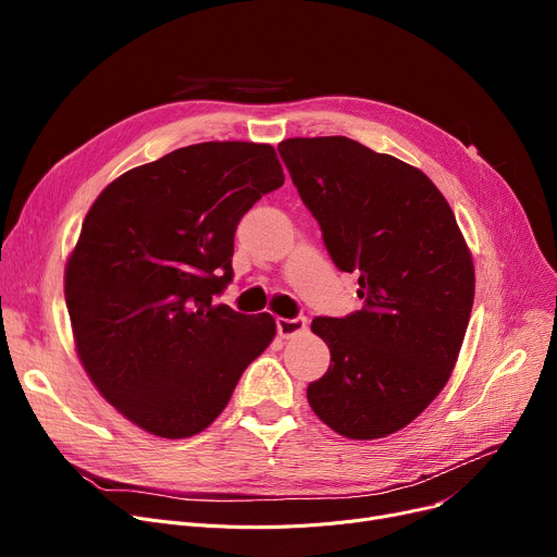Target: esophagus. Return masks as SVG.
<instances>
[{
    "label": "esophagus",
    "instance_id": "obj_1",
    "mask_svg": "<svg viewBox=\"0 0 557 557\" xmlns=\"http://www.w3.org/2000/svg\"><path fill=\"white\" fill-rule=\"evenodd\" d=\"M305 330H307V320L302 315H298V318H277V334L282 338L298 336Z\"/></svg>",
    "mask_w": 557,
    "mask_h": 557
}]
</instances>
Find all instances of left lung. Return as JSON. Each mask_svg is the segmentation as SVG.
<instances>
[{
  "instance_id": "8db88e82",
  "label": "left lung",
  "mask_w": 557,
  "mask_h": 557,
  "mask_svg": "<svg viewBox=\"0 0 557 557\" xmlns=\"http://www.w3.org/2000/svg\"><path fill=\"white\" fill-rule=\"evenodd\" d=\"M277 151L363 298L361 311L311 323L332 363L309 406L352 441L391 435L449 382L474 305L472 252L420 169L341 135L290 137Z\"/></svg>"
}]
</instances>
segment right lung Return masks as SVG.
I'll return each mask as SVG.
<instances>
[{
	"label": "right lung",
	"mask_w": 557,
	"mask_h": 557,
	"mask_svg": "<svg viewBox=\"0 0 557 557\" xmlns=\"http://www.w3.org/2000/svg\"><path fill=\"white\" fill-rule=\"evenodd\" d=\"M282 185L271 144L202 141L122 173L92 202L65 269L74 345L139 429L171 441L208 429L275 338L273 315L212 300L232 280L242 216Z\"/></svg>",
	"instance_id": "obj_1"
}]
</instances>
